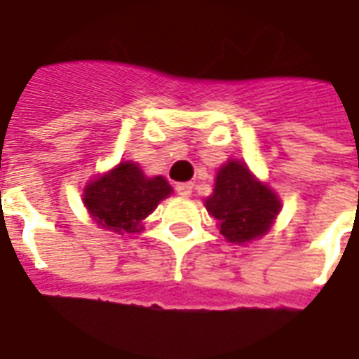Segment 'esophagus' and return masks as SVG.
<instances>
[{"mask_svg":"<svg viewBox=\"0 0 359 359\" xmlns=\"http://www.w3.org/2000/svg\"><path fill=\"white\" fill-rule=\"evenodd\" d=\"M176 193L180 197H191V193H193V183H177Z\"/></svg>","mask_w":359,"mask_h":359,"instance_id":"esophagus-1","label":"esophagus"}]
</instances>
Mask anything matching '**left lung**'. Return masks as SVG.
Segmentation results:
<instances>
[{"label": "left lung", "mask_w": 359, "mask_h": 359, "mask_svg": "<svg viewBox=\"0 0 359 359\" xmlns=\"http://www.w3.org/2000/svg\"><path fill=\"white\" fill-rule=\"evenodd\" d=\"M205 206L218 219L219 233L229 243H248L268 233L281 210V201L250 174L247 164L229 161L218 170L214 193Z\"/></svg>", "instance_id": "obj_1"}]
</instances>
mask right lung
Returning <instances> with one entry per match:
<instances>
[{"instance_id":"1","label":"right lung","mask_w":359,"mask_h":359,"mask_svg":"<svg viewBox=\"0 0 359 359\" xmlns=\"http://www.w3.org/2000/svg\"><path fill=\"white\" fill-rule=\"evenodd\" d=\"M172 187L162 176L147 177L133 162L95 177L83 189V205L97 224L114 233H137L143 219L158 206Z\"/></svg>"}]
</instances>
